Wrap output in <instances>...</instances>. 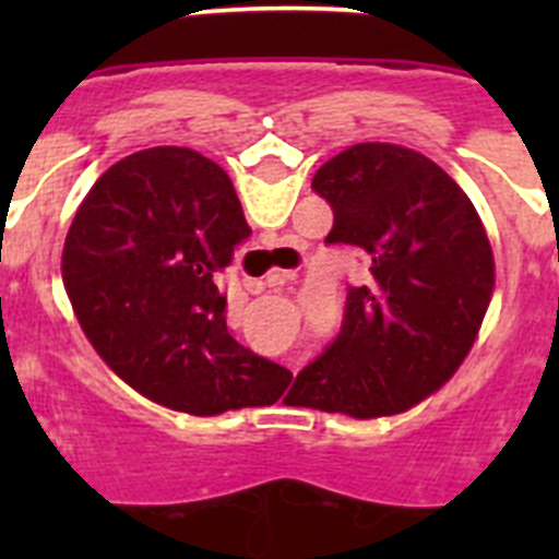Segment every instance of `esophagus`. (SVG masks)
Masks as SVG:
<instances>
[{"label":"esophagus","instance_id":"34e87169","mask_svg":"<svg viewBox=\"0 0 559 559\" xmlns=\"http://www.w3.org/2000/svg\"><path fill=\"white\" fill-rule=\"evenodd\" d=\"M285 280H288V271H269V274L263 276V280H257V283H249V290H254V294H260L263 288H280V285H285ZM288 367L296 372V364L294 360H288Z\"/></svg>","mask_w":559,"mask_h":559}]
</instances>
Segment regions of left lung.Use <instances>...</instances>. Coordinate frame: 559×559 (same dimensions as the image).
<instances>
[{
    "label": "left lung",
    "mask_w": 559,
    "mask_h": 559,
    "mask_svg": "<svg viewBox=\"0 0 559 559\" xmlns=\"http://www.w3.org/2000/svg\"><path fill=\"white\" fill-rule=\"evenodd\" d=\"M313 187L333 206L324 243L358 246L369 280L349 288L341 335L296 374L290 406L392 417L456 374L496 290V260L473 201L437 162L360 142L324 162Z\"/></svg>",
    "instance_id": "1"
}]
</instances>
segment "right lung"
Segmentation results:
<instances>
[{
  "label": "right lung",
  "instance_id": "add662e5",
  "mask_svg": "<svg viewBox=\"0 0 559 559\" xmlns=\"http://www.w3.org/2000/svg\"><path fill=\"white\" fill-rule=\"evenodd\" d=\"M251 235L231 179L159 145L108 167L69 226L61 280L117 378L192 417L274 406L294 374L237 344L212 276Z\"/></svg>",
  "mask_w": 559,
  "mask_h": 559
}]
</instances>
